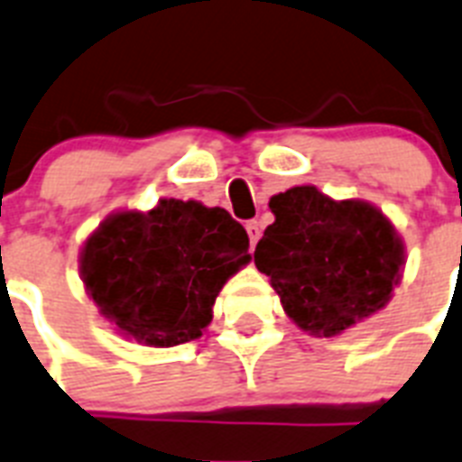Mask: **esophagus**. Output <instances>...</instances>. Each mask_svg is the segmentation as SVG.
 <instances>
[{
    "mask_svg": "<svg viewBox=\"0 0 462 462\" xmlns=\"http://www.w3.org/2000/svg\"><path fill=\"white\" fill-rule=\"evenodd\" d=\"M246 232H249L251 249H254L258 239H261V223H258V220H249V223H246Z\"/></svg>",
    "mask_w": 462,
    "mask_h": 462,
    "instance_id": "1",
    "label": "esophagus"
}]
</instances>
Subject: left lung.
Here are the masks:
<instances>
[{
    "label": "left lung",
    "mask_w": 462,
    "mask_h": 462,
    "mask_svg": "<svg viewBox=\"0 0 462 462\" xmlns=\"http://www.w3.org/2000/svg\"><path fill=\"white\" fill-rule=\"evenodd\" d=\"M268 206L275 223L256 244L254 263L303 332L337 337L387 306L406 249L377 206L335 201L313 185L275 194Z\"/></svg>",
    "instance_id": "1"
}]
</instances>
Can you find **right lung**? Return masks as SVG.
<instances>
[{
	"mask_svg": "<svg viewBox=\"0 0 462 462\" xmlns=\"http://www.w3.org/2000/svg\"><path fill=\"white\" fill-rule=\"evenodd\" d=\"M251 261L246 230L225 208L161 199L111 213L80 251L85 291L118 335L168 348L201 337L223 284Z\"/></svg>",
	"mask_w": 462,
	"mask_h": 462,
	"instance_id": "obj_1",
	"label": "right lung"
}]
</instances>
